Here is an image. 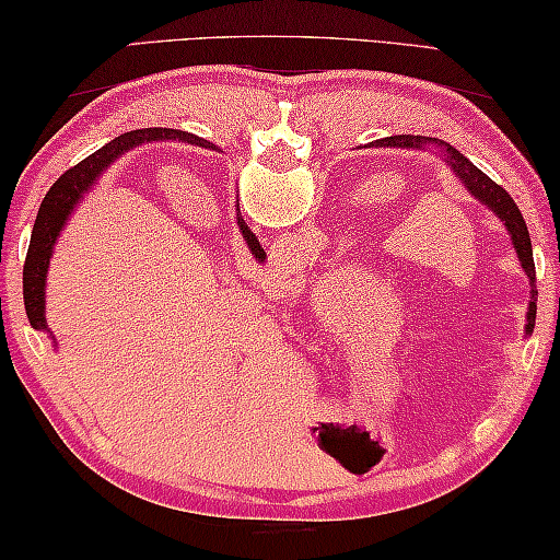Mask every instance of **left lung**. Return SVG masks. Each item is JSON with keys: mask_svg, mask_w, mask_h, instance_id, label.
I'll return each instance as SVG.
<instances>
[{"mask_svg": "<svg viewBox=\"0 0 560 560\" xmlns=\"http://www.w3.org/2000/svg\"><path fill=\"white\" fill-rule=\"evenodd\" d=\"M369 145H384V149H417V151H424L427 145H436V149H442V156L447 161V166L452 168V174L457 176L462 182V186L472 194L477 201H482L485 207L492 209L500 217V222L505 224V230L510 234V240H513V247L517 253V260H521V267L528 275L530 280V303H528V323H525V334H533V328H536V298H538V290H536V265H533V245H530V234H528V226H525V220L521 214V209L513 201V197L502 189L500 184H495L490 179L488 174H482L480 168H477L472 161H469L465 153H459L455 145L444 143L440 139H429V136H409V133H401V136H386V139H378V141H371Z\"/></svg>", "mask_w": 560, "mask_h": 560, "instance_id": "left-lung-1", "label": "left lung"}]
</instances>
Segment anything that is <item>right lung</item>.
<instances>
[{"label": "right lung", "mask_w": 560, "mask_h": 560, "mask_svg": "<svg viewBox=\"0 0 560 560\" xmlns=\"http://www.w3.org/2000/svg\"><path fill=\"white\" fill-rule=\"evenodd\" d=\"M161 139H179V141H189L197 145H209V141L199 139V136L184 133V131H168V128H143V131H131L118 136L110 143H105L103 149H98L91 156L80 161L78 166H72L70 172H65L47 197L39 205V214L35 220V226H32V240H30V249H27V260H24V272H22V295H24V311H27L30 326L37 330H47V320H45V280H47V267H50V257H52V247L58 242L60 232L72 209H75L78 199L91 189L95 179L108 168L113 161H116L120 153L131 151L133 145H139L143 141H161ZM214 149V145H212ZM242 226V237H245L249 253L255 255L257 262H265V249L249 226L240 220Z\"/></svg>", "instance_id": "right-lung-1"}]
</instances>
